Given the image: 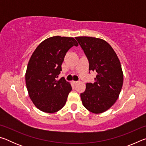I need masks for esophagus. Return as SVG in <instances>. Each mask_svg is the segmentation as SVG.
Masks as SVG:
<instances>
[{"instance_id":"obj_1","label":"esophagus","mask_w":146,"mask_h":146,"mask_svg":"<svg viewBox=\"0 0 146 146\" xmlns=\"http://www.w3.org/2000/svg\"><path fill=\"white\" fill-rule=\"evenodd\" d=\"M73 83H74V84H78V81H73Z\"/></svg>"}]
</instances>
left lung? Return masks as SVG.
<instances>
[{"label": "left lung", "mask_w": 146, "mask_h": 146, "mask_svg": "<svg viewBox=\"0 0 146 146\" xmlns=\"http://www.w3.org/2000/svg\"><path fill=\"white\" fill-rule=\"evenodd\" d=\"M89 62V70L97 73L94 83L86 84L80 94L84 107L93 113L107 111L115 103L123 84V73L117 54L102 39L76 37Z\"/></svg>", "instance_id": "1"}]
</instances>
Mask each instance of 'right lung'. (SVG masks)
I'll list each match as a JSON object with an SVG mask.
<instances>
[{"label": "right lung", "mask_w": 146, "mask_h": 146, "mask_svg": "<svg viewBox=\"0 0 146 146\" xmlns=\"http://www.w3.org/2000/svg\"><path fill=\"white\" fill-rule=\"evenodd\" d=\"M74 46L78 44L73 37L52 36L42 42L29 59L25 76L27 90L42 111L55 113L65 105L72 88L64 77L56 78L64 56Z\"/></svg>", "instance_id": "add662e5"}]
</instances>
